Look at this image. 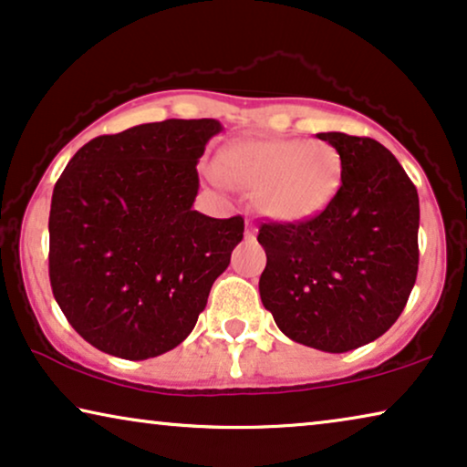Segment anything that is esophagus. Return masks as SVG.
<instances>
[{
  "instance_id": "esophagus-1",
  "label": "esophagus",
  "mask_w": 467,
  "mask_h": 467,
  "mask_svg": "<svg viewBox=\"0 0 467 467\" xmlns=\"http://www.w3.org/2000/svg\"><path fill=\"white\" fill-rule=\"evenodd\" d=\"M245 236H247V239H254V236H255V226L252 224V222H249L247 220V228H245Z\"/></svg>"
}]
</instances>
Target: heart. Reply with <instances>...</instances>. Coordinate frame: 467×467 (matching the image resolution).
<instances>
[{
	"label": "heart",
	"mask_w": 467,
	"mask_h": 467,
	"mask_svg": "<svg viewBox=\"0 0 467 467\" xmlns=\"http://www.w3.org/2000/svg\"><path fill=\"white\" fill-rule=\"evenodd\" d=\"M222 180L255 190L268 218L298 224L317 218L337 199L343 159L327 141L241 140L220 156Z\"/></svg>",
	"instance_id": "b5f03b06"
}]
</instances>
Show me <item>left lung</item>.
<instances>
[{
    "instance_id": "1",
    "label": "left lung",
    "mask_w": 467,
    "mask_h": 467,
    "mask_svg": "<svg viewBox=\"0 0 467 467\" xmlns=\"http://www.w3.org/2000/svg\"><path fill=\"white\" fill-rule=\"evenodd\" d=\"M317 137L338 150L343 183L317 218L260 226V298L285 337L345 353L385 334L409 302L419 268V194L379 141Z\"/></svg>"
}]
</instances>
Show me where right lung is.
<instances>
[{
    "mask_svg": "<svg viewBox=\"0 0 467 467\" xmlns=\"http://www.w3.org/2000/svg\"><path fill=\"white\" fill-rule=\"evenodd\" d=\"M213 118L140 124L82 146L55 183L48 275L71 327L122 359L162 356L192 332L243 239L241 215L194 212Z\"/></svg>",
    "mask_w": 467,
    "mask_h": 467,
    "instance_id": "add662e5",
    "label": "right lung"
}]
</instances>
